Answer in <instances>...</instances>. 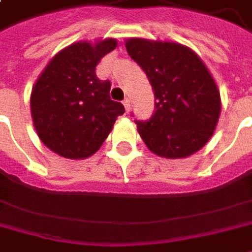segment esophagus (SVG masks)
I'll use <instances>...</instances> for the list:
<instances>
[{
	"mask_svg": "<svg viewBox=\"0 0 252 252\" xmlns=\"http://www.w3.org/2000/svg\"><path fill=\"white\" fill-rule=\"evenodd\" d=\"M123 105H125L126 112H130V99H129V97H126V99L123 100Z\"/></svg>",
	"mask_w": 252,
	"mask_h": 252,
	"instance_id": "1",
	"label": "esophagus"
}]
</instances>
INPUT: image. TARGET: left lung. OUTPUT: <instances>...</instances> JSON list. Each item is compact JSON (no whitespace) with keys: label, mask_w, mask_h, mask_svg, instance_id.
<instances>
[{"label":"left lung","mask_w":252,"mask_h":252,"mask_svg":"<svg viewBox=\"0 0 252 252\" xmlns=\"http://www.w3.org/2000/svg\"><path fill=\"white\" fill-rule=\"evenodd\" d=\"M125 45L155 92L156 112L147 122H136L145 145L164 158L198 152L221 112L220 91L201 58L177 42L129 38Z\"/></svg>","instance_id":"8db88e82"}]
</instances>
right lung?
<instances>
[{"label":"right lung","instance_id":"right-lung-1","mask_svg":"<svg viewBox=\"0 0 252 252\" xmlns=\"http://www.w3.org/2000/svg\"><path fill=\"white\" fill-rule=\"evenodd\" d=\"M118 46L115 38L79 41L59 51L38 76L31 92V116L38 137L65 158L96 153L125 113L110 99V82L96 76L99 61Z\"/></svg>","mask_w":252,"mask_h":252}]
</instances>
